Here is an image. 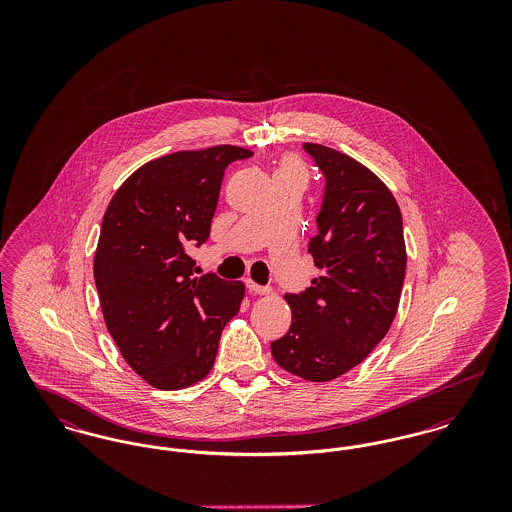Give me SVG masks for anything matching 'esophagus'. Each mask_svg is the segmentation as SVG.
I'll use <instances>...</instances> for the list:
<instances>
[{
    "mask_svg": "<svg viewBox=\"0 0 512 512\" xmlns=\"http://www.w3.org/2000/svg\"><path fill=\"white\" fill-rule=\"evenodd\" d=\"M247 288H249V292L257 293V295H267V293H270V288H267V286H259V284L253 282L251 278H247Z\"/></svg>",
    "mask_w": 512,
    "mask_h": 512,
    "instance_id": "1",
    "label": "esophagus"
}]
</instances>
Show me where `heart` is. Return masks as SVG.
Instances as JSON below:
<instances>
[{
    "instance_id": "1",
    "label": "heart",
    "mask_w": 512,
    "mask_h": 512,
    "mask_svg": "<svg viewBox=\"0 0 512 512\" xmlns=\"http://www.w3.org/2000/svg\"><path fill=\"white\" fill-rule=\"evenodd\" d=\"M292 169H301V163L295 157H284L278 171H292Z\"/></svg>"
}]
</instances>
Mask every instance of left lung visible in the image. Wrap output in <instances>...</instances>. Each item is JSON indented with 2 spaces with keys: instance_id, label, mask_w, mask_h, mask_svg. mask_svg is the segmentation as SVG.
<instances>
[{
  "instance_id": "left-lung-1",
  "label": "left lung",
  "mask_w": 512,
  "mask_h": 512,
  "mask_svg": "<svg viewBox=\"0 0 512 512\" xmlns=\"http://www.w3.org/2000/svg\"><path fill=\"white\" fill-rule=\"evenodd\" d=\"M326 176L318 232L309 242L324 270L299 295L286 293L290 332L270 343L276 365L330 382L361 365L397 315L407 267L403 219L390 188L353 157L305 144Z\"/></svg>"
}]
</instances>
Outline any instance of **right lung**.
I'll return each instance as SVG.
<instances>
[{
    "instance_id": "right-lung-1",
    "label": "right lung",
    "mask_w": 512,
    "mask_h": 512,
    "mask_svg": "<svg viewBox=\"0 0 512 512\" xmlns=\"http://www.w3.org/2000/svg\"><path fill=\"white\" fill-rule=\"evenodd\" d=\"M251 155L176 151L132 172L107 205L94 257L101 313L122 359L157 390L203 380L240 311L244 282L195 276L188 251L209 238L224 169Z\"/></svg>"
}]
</instances>
